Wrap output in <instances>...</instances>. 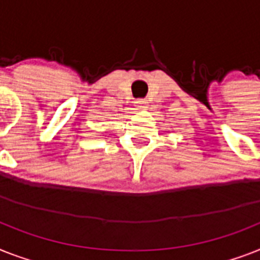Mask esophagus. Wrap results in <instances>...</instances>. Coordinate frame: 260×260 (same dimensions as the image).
<instances>
[{"instance_id": "obj_1", "label": "esophagus", "mask_w": 260, "mask_h": 260, "mask_svg": "<svg viewBox=\"0 0 260 260\" xmlns=\"http://www.w3.org/2000/svg\"><path fill=\"white\" fill-rule=\"evenodd\" d=\"M136 104H137V107H139V108H143V109L148 108V101L144 100V99H141V100H137Z\"/></svg>"}]
</instances>
